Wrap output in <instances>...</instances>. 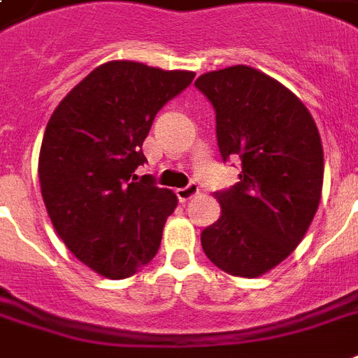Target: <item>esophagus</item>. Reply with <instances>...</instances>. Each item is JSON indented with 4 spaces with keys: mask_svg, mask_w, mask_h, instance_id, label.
Returning <instances> with one entry per match:
<instances>
[{
    "mask_svg": "<svg viewBox=\"0 0 358 358\" xmlns=\"http://www.w3.org/2000/svg\"><path fill=\"white\" fill-rule=\"evenodd\" d=\"M196 195H199V185H196L195 182H191L189 185H185V187H180V189H176V196L180 199V202L191 201V199Z\"/></svg>",
    "mask_w": 358,
    "mask_h": 358,
    "instance_id": "obj_1",
    "label": "esophagus"
}]
</instances>
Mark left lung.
Instances as JSON below:
<instances>
[{"instance_id":"8db88e82","label":"left lung","mask_w":358,"mask_h":358,"mask_svg":"<svg viewBox=\"0 0 358 358\" xmlns=\"http://www.w3.org/2000/svg\"><path fill=\"white\" fill-rule=\"evenodd\" d=\"M223 162L241 159L239 182L215 193L221 217L202 230L204 255L234 277H260L305 238L320 206L323 148L305 103L245 64L202 74Z\"/></svg>"}]
</instances>
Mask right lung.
Wrapping results in <instances>:
<instances>
[{"mask_svg":"<svg viewBox=\"0 0 358 358\" xmlns=\"http://www.w3.org/2000/svg\"><path fill=\"white\" fill-rule=\"evenodd\" d=\"M195 78L134 61H109L61 100L48 122L38 178L48 215L92 271L126 278L156 256L178 199L150 176L143 141L157 111Z\"/></svg>","mask_w":358,"mask_h":358,"instance_id":"right-lung-1","label":"right lung"}]
</instances>
